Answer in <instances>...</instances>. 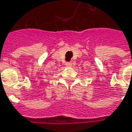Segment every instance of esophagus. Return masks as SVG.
I'll list each match as a JSON object with an SVG mask.
<instances>
[{
	"label": "esophagus",
	"mask_w": 132,
	"mask_h": 132,
	"mask_svg": "<svg viewBox=\"0 0 132 132\" xmlns=\"http://www.w3.org/2000/svg\"><path fill=\"white\" fill-rule=\"evenodd\" d=\"M66 65H67L68 67H71V66H72V63H71V62H68V63L66 64Z\"/></svg>",
	"instance_id": "34e87169"
}]
</instances>
